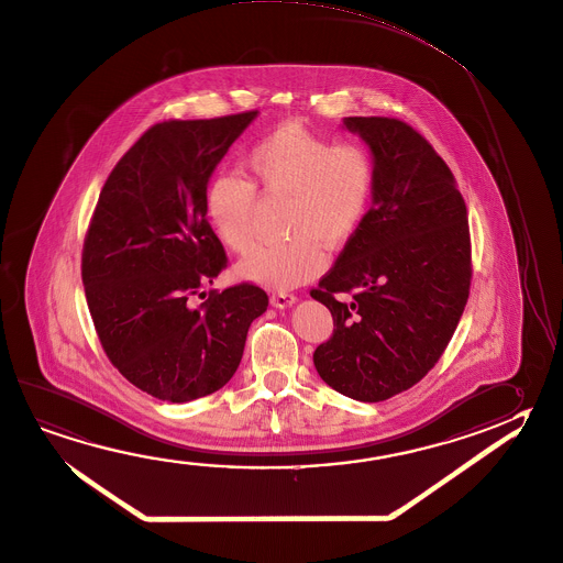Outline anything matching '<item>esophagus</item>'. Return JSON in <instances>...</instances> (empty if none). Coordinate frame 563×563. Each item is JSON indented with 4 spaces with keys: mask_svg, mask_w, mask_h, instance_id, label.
Segmentation results:
<instances>
[{
    "mask_svg": "<svg viewBox=\"0 0 563 563\" xmlns=\"http://www.w3.org/2000/svg\"><path fill=\"white\" fill-rule=\"evenodd\" d=\"M296 302V296L290 292H277V295L271 296V305L277 306V308H285V306H292Z\"/></svg>",
    "mask_w": 563,
    "mask_h": 563,
    "instance_id": "esophagus-1",
    "label": "esophagus"
}]
</instances>
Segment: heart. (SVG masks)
<instances>
[{"label": "heart", "instance_id": "obj_1", "mask_svg": "<svg viewBox=\"0 0 563 563\" xmlns=\"http://www.w3.org/2000/svg\"><path fill=\"white\" fill-rule=\"evenodd\" d=\"M247 179L218 174L206 186V213L219 241L235 253L253 243L258 196L286 199L283 228L290 238L261 245L239 263V278L288 290L320 275L325 249L347 247L369 216L375 159L362 142H334L286 122L255 142L243 158Z\"/></svg>", "mask_w": 563, "mask_h": 563}]
</instances>
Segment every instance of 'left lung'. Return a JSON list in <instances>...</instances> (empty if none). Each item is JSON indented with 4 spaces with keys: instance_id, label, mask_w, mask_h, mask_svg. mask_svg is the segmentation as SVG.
Wrapping results in <instances>:
<instances>
[{
    "instance_id": "left-lung-1",
    "label": "left lung",
    "mask_w": 563,
    "mask_h": 563,
    "mask_svg": "<svg viewBox=\"0 0 563 563\" xmlns=\"http://www.w3.org/2000/svg\"><path fill=\"white\" fill-rule=\"evenodd\" d=\"M375 159L364 228L310 296L334 318L314 352L325 384L385 401L421 382L451 342L468 300L473 261L453 172L407 122L347 117Z\"/></svg>"
}]
</instances>
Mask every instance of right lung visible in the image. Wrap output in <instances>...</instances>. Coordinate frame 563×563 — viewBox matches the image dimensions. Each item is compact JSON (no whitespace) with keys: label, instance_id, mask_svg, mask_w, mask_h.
Wrapping results in <instances>:
<instances>
[{"label":"right lung","instance_id":"add662e5","mask_svg":"<svg viewBox=\"0 0 563 563\" xmlns=\"http://www.w3.org/2000/svg\"><path fill=\"white\" fill-rule=\"evenodd\" d=\"M255 117L154 124L110 172L90 218L80 275L100 345L130 384L162 401L228 384L249 325L267 310V292L253 283L191 305L228 267L206 218V186Z\"/></svg>","mask_w":563,"mask_h":563}]
</instances>
